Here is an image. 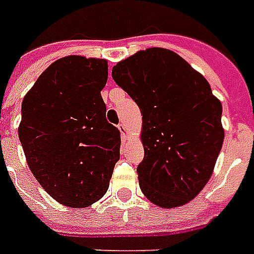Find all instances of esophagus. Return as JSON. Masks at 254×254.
Returning a JSON list of instances; mask_svg holds the SVG:
<instances>
[{"mask_svg": "<svg viewBox=\"0 0 254 254\" xmlns=\"http://www.w3.org/2000/svg\"><path fill=\"white\" fill-rule=\"evenodd\" d=\"M118 128L119 131H120V135H122V138H123L124 141H128V139H130V132L127 130V127H126L123 123H120L118 126Z\"/></svg>", "mask_w": 254, "mask_h": 254, "instance_id": "obj_1", "label": "esophagus"}]
</instances>
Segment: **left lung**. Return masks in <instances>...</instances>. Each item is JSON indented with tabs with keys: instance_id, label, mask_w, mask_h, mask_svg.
<instances>
[{
	"instance_id": "1",
	"label": "left lung",
	"mask_w": 254,
	"mask_h": 254,
	"mask_svg": "<svg viewBox=\"0 0 254 254\" xmlns=\"http://www.w3.org/2000/svg\"><path fill=\"white\" fill-rule=\"evenodd\" d=\"M115 82L142 115V193L161 208L190 202L205 188L224 141L222 102L185 59L149 48L113 66Z\"/></svg>"
}]
</instances>
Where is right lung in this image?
Here are the masks:
<instances>
[{
  "label": "right lung",
  "instance_id": "obj_1",
  "mask_svg": "<svg viewBox=\"0 0 254 254\" xmlns=\"http://www.w3.org/2000/svg\"><path fill=\"white\" fill-rule=\"evenodd\" d=\"M108 61L66 56L50 64L21 104L19 138L32 175L69 208L101 199L120 157L119 130L105 119Z\"/></svg>",
  "mask_w": 254,
  "mask_h": 254
}]
</instances>
